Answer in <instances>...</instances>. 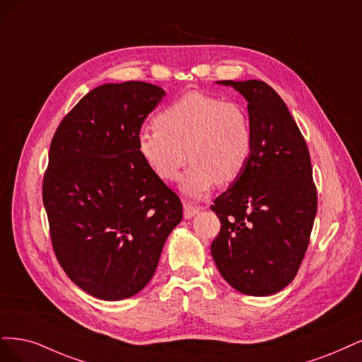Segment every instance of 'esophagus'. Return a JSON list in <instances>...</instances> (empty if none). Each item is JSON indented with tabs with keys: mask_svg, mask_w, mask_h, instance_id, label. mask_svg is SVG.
Here are the masks:
<instances>
[{
	"mask_svg": "<svg viewBox=\"0 0 362 362\" xmlns=\"http://www.w3.org/2000/svg\"><path fill=\"white\" fill-rule=\"evenodd\" d=\"M200 209H202V207L194 206V204L189 203V202H183V215H185L186 219H189V218H192L194 215H197L198 211H200Z\"/></svg>",
	"mask_w": 362,
	"mask_h": 362,
	"instance_id": "obj_1",
	"label": "esophagus"
}]
</instances>
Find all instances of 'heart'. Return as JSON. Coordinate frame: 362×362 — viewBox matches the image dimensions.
<instances>
[{"instance_id": "heart-1", "label": "heart", "mask_w": 362, "mask_h": 362, "mask_svg": "<svg viewBox=\"0 0 362 362\" xmlns=\"http://www.w3.org/2000/svg\"><path fill=\"white\" fill-rule=\"evenodd\" d=\"M136 146L148 168L167 183L179 179L188 155L191 167L182 189L202 197L216 183L240 176L252 151V127L240 103L194 90L162 110L156 124L143 127Z\"/></svg>"}]
</instances>
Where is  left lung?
<instances>
[{"mask_svg":"<svg viewBox=\"0 0 362 362\" xmlns=\"http://www.w3.org/2000/svg\"><path fill=\"white\" fill-rule=\"evenodd\" d=\"M248 100L252 151L247 167L218 195L221 221L211 252L240 293L267 296L296 276L317 212L310 151L284 100L263 81H223Z\"/></svg>","mask_w":362,"mask_h":362,"instance_id":"8db88e82","label":"left lung"}]
</instances>
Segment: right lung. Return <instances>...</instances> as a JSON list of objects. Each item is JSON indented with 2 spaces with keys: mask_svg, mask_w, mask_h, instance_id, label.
<instances>
[{
  "mask_svg": "<svg viewBox=\"0 0 362 362\" xmlns=\"http://www.w3.org/2000/svg\"><path fill=\"white\" fill-rule=\"evenodd\" d=\"M164 96L141 81L99 86L66 114L51 141L42 197L52 250L67 276L99 299L143 290L182 221L179 195L136 146Z\"/></svg>",
  "mask_w": 362,
  "mask_h": 362,
  "instance_id": "1",
  "label": "right lung"
}]
</instances>
